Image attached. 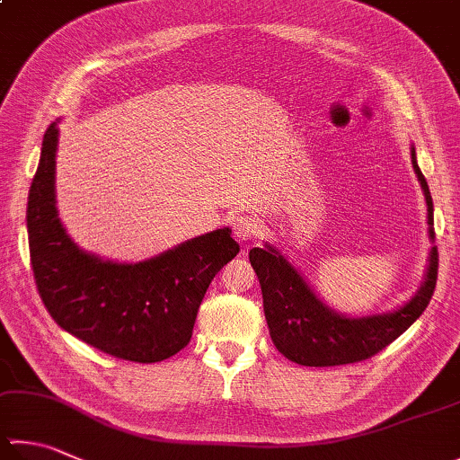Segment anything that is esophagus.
<instances>
[{
    "instance_id": "esophagus-1",
    "label": "esophagus",
    "mask_w": 460,
    "mask_h": 460,
    "mask_svg": "<svg viewBox=\"0 0 460 460\" xmlns=\"http://www.w3.org/2000/svg\"><path fill=\"white\" fill-rule=\"evenodd\" d=\"M232 232L234 236L238 240L246 242V240H252L260 234V222L254 218V216H236V218L232 220Z\"/></svg>"
}]
</instances>
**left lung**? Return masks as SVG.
<instances>
[{
	"label": "left lung",
	"mask_w": 460,
	"mask_h": 460,
	"mask_svg": "<svg viewBox=\"0 0 460 460\" xmlns=\"http://www.w3.org/2000/svg\"><path fill=\"white\" fill-rule=\"evenodd\" d=\"M412 168L417 174L429 212V236L435 240V214L427 180L417 164L414 148ZM250 264L260 280L264 316L276 349L302 367H338L360 362L386 349L417 320L435 294L438 274V250L430 248L427 276L419 292L394 312L350 318L338 314L320 300L300 272L279 250L266 244L250 250Z\"/></svg>",
	"instance_id": "1"
}]
</instances>
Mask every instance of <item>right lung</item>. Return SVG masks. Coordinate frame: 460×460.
<instances>
[{
  "label": "right lung",
  "mask_w": 460,
  "mask_h": 460,
  "mask_svg": "<svg viewBox=\"0 0 460 460\" xmlns=\"http://www.w3.org/2000/svg\"><path fill=\"white\" fill-rule=\"evenodd\" d=\"M56 150L58 122L43 134L25 216L43 306L58 326L116 358L148 365L174 357L192 338L208 286L240 252L232 230L208 232L136 264L84 252L58 218Z\"/></svg>",
  "instance_id": "add662e5"
}]
</instances>
